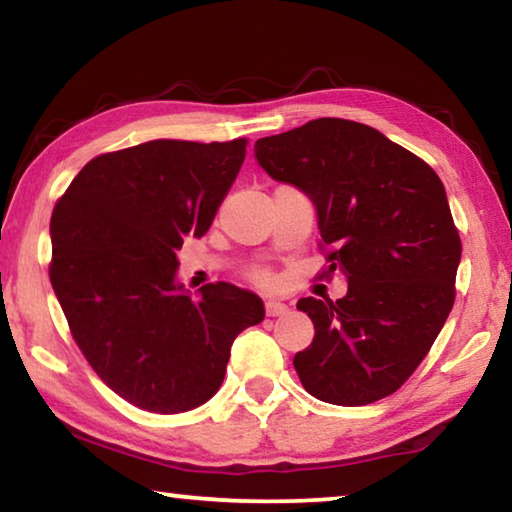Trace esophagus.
I'll return each mask as SVG.
<instances>
[{"label":"esophagus","instance_id":"1","mask_svg":"<svg viewBox=\"0 0 512 512\" xmlns=\"http://www.w3.org/2000/svg\"><path fill=\"white\" fill-rule=\"evenodd\" d=\"M266 314L268 316H284V314H289V305H284V302H280V300H268Z\"/></svg>","mask_w":512,"mask_h":512}]
</instances>
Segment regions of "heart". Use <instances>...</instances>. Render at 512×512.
<instances>
[{"mask_svg": "<svg viewBox=\"0 0 512 512\" xmlns=\"http://www.w3.org/2000/svg\"><path fill=\"white\" fill-rule=\"evenodd\" d=\"M262 282H268V275H264V277H262Z\"/></svg>", "mask_w": 512, "mask_h": 512, "instance_id": "obj_1", "label": "heart"}]
</instances>
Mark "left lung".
Segmentation results:
<instances>
[{"label": "left lung", "instance_id": "1", "mask_svg": "<svg viewBox=\"0 0 512 512\" xmlns=\"http://www.w3.org/2000/svg\"><path fill=\"white\" fill-rule=\"evenodd\" d=\"M255 158L268 176L311 198L348 293L302 298L314 341L293 357L316 400L363 406L395 393L454 307L461 239L445 187L427 162L384 133L320 117L262 137Z\"/></svg>", "mask_w": 512, "mask_h": 512}]
</instances>
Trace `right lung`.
I'll use <instances>...</instances> for the list:
<instances>
[{
    "label": "right lung",
    "instance_id": "1",
    "mask_svg": "<svg viewBox=\"0 0 512 512\" xmlns=\"http://www.w3.org/2000/svg\"><path fill=\"white\" fill-rule=\"evenodd\" d=\"M246 158V140H153L99 155L51 214L49 277L85 359L126 402L183 413L219 391L237 334L264 320L257 293L178 280L185 237H203Z\"/></svg>",
    "mask_w": 512,
    "mask_h": 512
}]
</instances>
